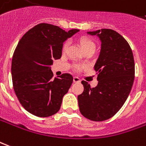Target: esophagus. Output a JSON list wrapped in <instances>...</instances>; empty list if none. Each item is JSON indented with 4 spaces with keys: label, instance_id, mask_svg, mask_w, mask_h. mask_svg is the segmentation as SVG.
<instances>
[{
    "label": "esophagus",
    "instance_id": "esophagus-1",
    "mask_svg": "<svg viewBox=\"0 0 146 146\" xmlns=\"http://www.w3.org/2000/svg\"><path fill=\"white\" fill-rule=\"evenodd\" d=\"M73 81H74V82L78 83V82H80V78H78V77H74L73 78Z\"/></svg>",
    "mask_w": 146,
    "mask_h": 146
}]
</instances>
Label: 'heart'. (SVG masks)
Returning a JSON list of instances; mask_svg holds the SVG:
<instances>
[{"mask_svg":"<svg viewBox=\"0 0 146 146\" xmlns=\"http://www.w3.org/2000/svg\"><path fill=\"white\" fill-rule=\"evenodd\" d=\"M80 44H81L82 48L84 51L86 50V49H90V48H95V44L94 43V42L88 38H82L80 39ZM68 45V42H65L64 45H63V51H65L67 49ZM83 68L84 67H82V66H78L77 69L80 70V69Z\"/></svg>","mask_w":146,"mask_h":146,"instance_id":"b5f03b06","label":"heart"}]
</instances>
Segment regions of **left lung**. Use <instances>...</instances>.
Segmentation results:
<instances>
[{
	"label": "left lung",
	"mask_w": 146,
	"mask_h": 146,
	"mask_svg": "<svg viewBox=\"0 0 146 146\" xmlns=\"http://www.w3.org/2000/svg\"><path fill=\"white\" fill-rule=\"evenodd\" d=\"M97 35L101 42L100 55L94 65L98 86L90 87L86 81L82 94L78 96V107L84 117L104 121L122 108L130 94L134 80V60L128 42L111 29L87 32Z\"/></svg>",
	"instance_id": "obj_1"
}]
</instances>
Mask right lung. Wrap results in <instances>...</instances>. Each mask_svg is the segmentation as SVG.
<instances>
[{"label":"right lung","instance_id":"right-lung-1","mask_svg":"<svg viewBox=\"0 0 146 146\" xmlns=\"http://www.w3.org/2000/svg\"><path fill=\"white\" fill-rule=\"evenodd\" d=\"M78 31L40 23L19 40L12 56V84L19 101L32 115L48 117L60 110L73 77L65 73L52 78L50 67L61 57L64 42Z\"/></svg>","mask_w":146,"mask_h":146}]
</instances>
